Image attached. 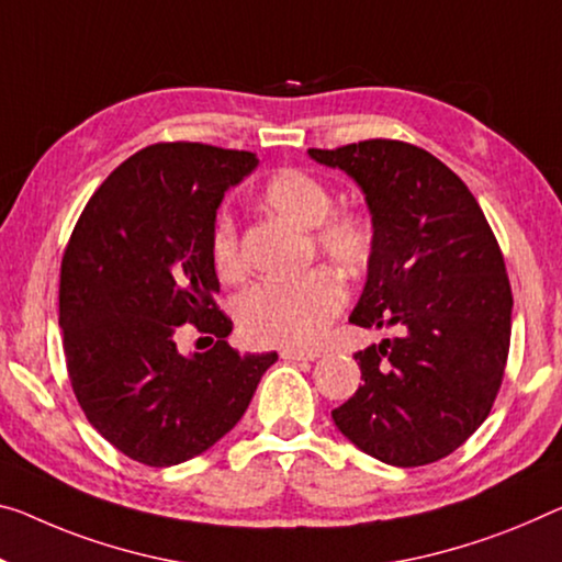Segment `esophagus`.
I'll use <instances>...</instances> for the list:
<instances>
[{
  "instance_id": "esophagus-1",
  "label": "esophagus",
  "mask_w": 562,
  "mask_h": 562,
  "mask_svg": "<svg viewBox=\"0 0 562 562\" xmlns=\"http://www.w3.org/2000/svg\"><path fill=\"white\" fill-rule=\"evenodd\" d=\"M318 357V351H308V349H281V359L286 361H314Z\"/></svg>"
}]
</instances>
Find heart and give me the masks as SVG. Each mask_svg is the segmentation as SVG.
<instances>
[{
  "label": "heart",
  "mask_w": 562,
  "mask_h": 562,
  "mask_svg": "<svg viewBox=\"0 0 562 562\" xmlns=\"http://www.w3.org/2000/svg\"><path fill=\"white\" fill-rule=\"evenodd\" d=\"M261 205L301 231H311L316 254L347 276H359L374 258V228L364 215L334 211V193L311 172L286 168L263 186ZM211 263L221 281L246 276L236 223L221 213L211 231ZM347 301L336 273L316 269L296 281L258 283L238 299L236 318L248 341L263 347H314Z\"/></svg>",
  "instance_id": "b5f03b06"
}]
</instances>
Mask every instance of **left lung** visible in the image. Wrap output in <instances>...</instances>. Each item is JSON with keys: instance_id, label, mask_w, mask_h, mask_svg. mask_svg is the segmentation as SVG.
Wrapping results in <instances>:
<instances>
[{"instance_id": "obj_1", "label": "left lung", "mask_w": 562, "mask_h": 562, "mask_svg": "<svg viewBox=\"0 0 562 562\" xmlns=\"http://www.w3.org/2000/svg\"><path fill=\"white\" fill-rule=\"evenodd\" d=\"M308 155L357 180L371 213L374 258L349 322L400 331L353 353L364 384L334 425L394 468L442 460L487 419L510 351L495 233L470 188L417 145L376 137Z\"/></svg>"}]
</instances>
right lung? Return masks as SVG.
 <instances>
[{
    "mask_svg": "<svg viewBox=\"0 0 562 562\" xmlns=\"http://www.w3.org/2000/svg\"><path fill=\"white\" fill-rule=\"evenodd\" d=\"M256 166L246 150L148 145L92 193L65 248L59 326L72 392L90 425L135 462L170 468L209 450L279 359L231 349L233 322L213 301L215 213ZM183 323L213 333L214 349L183 358Z\"/></svg>",
    "mask_w": 562,
    "mask_h": 562,
    "instance_id": "1",
    "label": "right lung"
}]
</instances>
